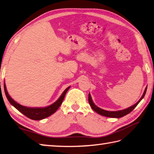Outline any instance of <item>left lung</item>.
Returning <instances> with one entry per match:
<instances>
[{
  "mask_svg": "<svg viewBox=\"0 0 154 154\" xmlns=\"http://www.w3.org/2000/svg\"><path fill=\"white\" fill-rule=\"evenodd\" d=\"M146 91H147V87L145 89L143 96H141L140 100H139L135 104L133 105L132 106H131V107H129V108H126V109H125V110H119V111H107V110H103V109L100 108L99 107H97V106L94 104V103L93 102V101H92V99H91L90 94H89L88 101H89V105L91 106V108L93 109V110L95 112H96L97 113H98L99 114H100V115L104 116H106V117H110V118H121V117L127 115V114H128V113H130L132 111L133 109L136 107L137 106V104H139V102H140L141 100L143 98V97L145 96V93H146Z\"/></svg>",
  "mask_w": 154,
  "mask_h": 154,
  "instance_id": "obj_1",
  "label": "left lung"
}]
</instances>
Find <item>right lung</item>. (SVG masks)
Listing matches in <instances>:
<instances>
[{"label": "right lung", "instance_id": "right-lung-1", "mask_svg": "<svg viewBox=\"0 0 154 154\" xmlns=\"http://www.w3.org/2000/svg\"><path fill=\"white\" fill-rule=\"evenodd\" d=\"M70 88V87L66 88L63 93L61 95L60 97L58 98L57 102H55L54 104L50 105L49 106H47L45 108H28L26 106H23L22 105H20L18 104L17 102L11 98V96L9 95L7 90L6 85L5 83H4V89L5 95H6L7 98L9 100V102L11 103V105H13L14 107L16 109L21 112L25 116L28 117L29 119L35 120V121H40V120L44 119L47 117L52 115V114H54L56 111L58 110V108L60 107V106L63 103V101L64 100V97L65 96V94L66 91H68V89Z\"/></svg>", "mask_w": 154, "mask_h": 154}]
</instances>
